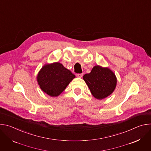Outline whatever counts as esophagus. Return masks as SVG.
<instances>
[{"label":"esophagus","instance_id":"obj_1","mask_svg":"<svg viewBox=\"0 0 151 151\" xmlns=\"http://www.w3.org/2000/svg\"><path fill=\"white\" fill-rule=\"evenodd\" d=\"M83 76V73H77L76 76L78 78H82Z\"/></svg>","mask_w":151,"mask_h":151}]
</instances>
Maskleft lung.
<instances>
[{"label": "left lung", "instance_id": "8db88e82", "mask_svg": "<svg viewBox=\"0 0 151 151\" xmlns=\"http://www.w3.org/2000/svg\"><path fill=\"white\" fill-rule=\"evenodd\" d=\"M83 79L92 95L99 100L111 94L116 85V78L114 72L100 66H95L90 73L83 75Z\"/></svg>", "mask_w": 151, "mask_h": 151}]
</instances>
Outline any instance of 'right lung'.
Masks as SVG:
<instances>
[{"label":"right lung","mask_w":151,"mask_h":151,"mask_svg":"<svg viewBox=\"0 0 151 151\" xmlns=\"http://www.w3.org/2000/svg\"><path fill=\"white\" fill-rule=\"evenodd\" d=\"M75 78L60 63L46 64L39 71L37 79L41 90L51 97L59 96Z\"/></svg>","instance_id":"add662e5"}]
</instances>
